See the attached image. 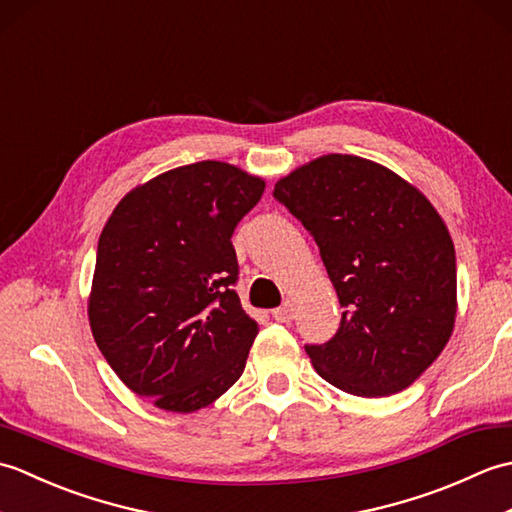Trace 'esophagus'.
Listing matches in <instances>:
<instances>
[{"label":"esophagus","instance_id":"34e87169","mask_svg":"<svg viewBox=\"0 0 512 512\" xmlns=\"http://www.w3.org/2000/svg\"><path fill=\"white\" fill-rule=\"evenodd\" d=\"M273 319H275V321H279V323H288V321H292V319H295V306H292L290 301H286L284 306L277 308V310H273Z\"/></svg>","mask_w":512,"mask_h":512}]
</instances>
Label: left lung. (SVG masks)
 I'll return each mask as SVG.
<instances>
[{
  "instance_id": "1",
  "label": "left lung",
  "mask_w": 512,
  "mask_h": 512,
  "mask_svg": "<svg viewBox=\"0 0 512 512\" xmlns=\"http://www.w3.org/2000/svg\"><path fill=\"white\" fill-rule=\"evenodd\" d=\"M273 198L319 246L341 325L306 345L319 376L378 398L409 387L447 345L455 323V248L442 217L394 171L358 156L312 160Z\"/></svg>"
}]
</instances>
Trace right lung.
<instances>
[{
  "mask_svg": "<svg viewBox=\"0 0 512 512\" xmlns=\"http://www.w3.org/2000/svg\"><path fill=\"white\" fill-rule=\"evenodd\" d=\"M264 180L226 162L178 167L127 193L96 248L94 341L156 407L198 411L242 376L259 325L242 310L231 237Z\"/></svg>",
  "mask_w": 512,
  "mask_h": 512,
  "instance_id": "1",
  "label": "right lung"
}]
</instances>
